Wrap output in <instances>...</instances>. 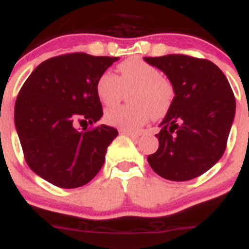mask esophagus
Segmentation results:
<instances>
[{"instance_id":"1","label":"esophagus","mask_w":249,"mask_h":249,"mask_svg":"<svg viewBox=\"0 0 249 249\" xmlns=\"http://www.w3.org/2000/svg\"><path fill=\"white\" fill-rule=\"evenodd\" d=\"M120 132L124 135H127V136H130L131 139H139L140 135L137 134V132H132V131H127V130H120Z\"/></svg>"}]
</instances>
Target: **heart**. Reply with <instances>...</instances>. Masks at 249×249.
<instances>
[{"label":"heart","instance_id":"1","mask_svg":"<svg viewBox=\"0 0 249 249\" xmlns=\"http://www.w3.org/2000/svg\"><path fill=\"white\" fill-rule=\"evenodd\" d=\"M119 76L106 71L96 81V93L105 106L117 103L124 91H132L131 106H114L105 112L108 125L127 131H137L152 117L161 118L173 103L175 90L160 71L140 57L127 58L118 66Z\"/></svg>","mask_w":249,"mask_h":249}]
</instances>
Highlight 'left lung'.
Here are the masks:
<instances>
[{"instance_id":"obj_1","label":"left lung","mask_w":249,"mask_h":249,"mask_svg":"<svg viewBox=\"0 0 249 249\" xmlns=\"http://www.w3.org/2000/svg\"><path fill=\"white\" fill-rule=\"evenodd\" d=\"M160 69L175 97L157 134L159 147L147 157L161 178L187 181L212 168L225 152L236 101L223 71L208 59L186 54L144 57Z\"/></svg>"}]
</instances>
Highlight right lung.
I'll return each instance as SVG.
<instances>
[{
	"label": "right lung",
	"mask_w": 249,
	"mask_h": 249,
	"mask_svg": "<svg viewBox=\"0 0 249 249\" xmlns=\"http://www.w3.org/2000/svg\"><path fill=\"white\" fill-rule=\"evenodd\" d=\"M115 60L84 52L57 55L38 64L21 86L14 123L24 158L52 185L80 187L102 168L118 130L95 125L103 115L96 81ZM81 122L90 126L78 130Z\"/></svg>",
	"instance_id": "obj_1"
}]
</instances>
